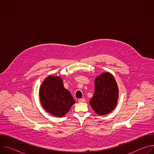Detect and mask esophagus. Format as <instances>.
Wrapping results in <instances>:
<instances>
[{
	"instance_id": "obj_1",
	"label": "esophagus",
	"mask_w": 154,
	"mask_h": 154,
	"mask_svg": "<svg viewBox=\"0 0 154 154\" xmlns=\"http://www.w3.org/2000/svg\"><path fill=\"white\" fill-rule=\"evenodd\" d=\"M78 101L79 103H83V102H85V99H79Z\"/></svg>"
}]
</instances>
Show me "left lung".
<instances>
[{"label": "left lung", "instance_id": "obj_1", "mask_svg": "<svg viewBox=\"0 0 154 154\" xmlns=\"http://www.w3.org/2000/svg\"><path fill=\"white\" fill-rule=\"evenodd\" d=\"M118 97V86L112 74L104 72L96 77L94 93L90 104L97 115L103 116L111 113L117 105Z\"/></svg>", "mask_w": 154, "mask_h": 154}]
</instances>
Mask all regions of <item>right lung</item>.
Wrapping results in <instances>:
<instances>
[{"mask_svg": "<svg viewBox=\"0 0 154 154\" xmlns=\"http://www.w3.org/2000/svg\"><path fill=\"white\" fill-rule=\"evenodd\" d=\"M39 94L42 108L55 117L64 116L75 103L71 93L64 88L60 76L46 77L41 85Z\"/></svg>", "mask_w": 154, "mask_h": 154, "instance_id": "obj_1", "label": "right lung"}]
</instances>
